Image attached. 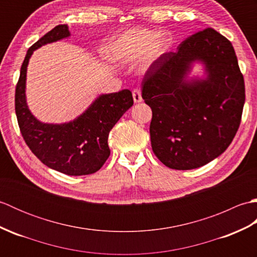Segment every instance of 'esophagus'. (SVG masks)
Wrapping results in <instances>:
<instances>
[{
    "mask_svg": "<svg viewBox=\"0 0 257 257\" xmlns=\"http://www.w3.org/2000/svg\"><path fill=\"white\" fill-rule=\"evenodd\" d=\"M133 97H134V101L135 102H141V101H143V97H141V91L138 88L134 89Z\"/></svg>",
    "mask_w": 257,
    "mask_h": 257,
    "instance_id": "1",
    "label": "esophagus"
}]
</instances>
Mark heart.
I'll return each mask as SVG.
<instances>
[{
  "label": "heart",
  "instance_id": "obj_1",
  "mask_svg": "<svg viewBox=\"0 0 257 257\" xmlns=\"http://www.w3.org/2000/svg\"><path fill=\"white\" fill-rule=\"evenodd\" d=\"M158 31L149 29H133L123 32L110 43L108 54L119 63L132 64L145 55L144 69L148 68L156 59L161 57L172 44L169 35L160 37Z\"/></svg>",
  "mask_w": 257,
  "mask_h": 257
}]
</instances>
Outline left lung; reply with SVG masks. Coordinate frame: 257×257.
I'll return each instance as SVG.
<instances>
[{
	"label": "left lung",
	"mask_w": 257,
	"mask_h": 257,
	"mask_svg": "<svg viewBox=\"0 0 257 257\" xmlns=\"http://www.w3.org/2000/svg\"><path fill=\"white\" fill-rule=\"evenodd\" d=\"M195 60L205 64L207 78L189 82L185 78ZM141 88L152 110V150L168 168L204 166L235 137L245 102L244 78L231 42L211 27L152 63Z\"/></svg>",
	"instance_id": "left-lung-1"
}]
</instances>
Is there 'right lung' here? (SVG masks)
Returning <instances> with one entry per match:
<instances>
[{
	"label": "right lung",
	"mask_w": 257,
	"mask_h": 257,
	"mask_svg": "<svg viewBox=\"0 0 257 257\" xmlns=\"http://www.w3.org/2000/svg\"><path fill=\"white\" fill-rule=\"evenodd\" d=\"M69 35L67 25H57L29 48L16 84L15 112L26 145L45 166L67 176H87L99 170L110 156L109 133L134 105V98L132 91L123 89L99 96L83 114L70 122L53 124L38 121L26 105L27 65L38 47Z\"/></svg>",
	"instance_id": "right-lung-1"
}]
</instances>
